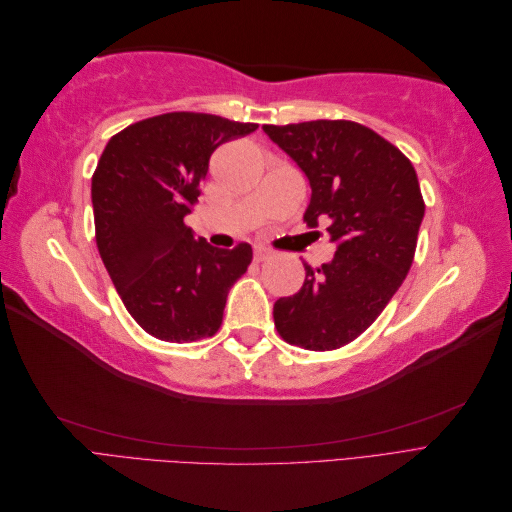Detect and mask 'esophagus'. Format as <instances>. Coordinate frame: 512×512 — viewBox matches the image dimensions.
<instances>
[{"instance_id":"34e87169","label":"esophagus","mask_w":512,"mask_h":512,"mask_svg":"<svg viewBox=\"0 0 512 512\" xmlns=\"http://www.w3.org/2000/svg\"><path fill=\"white\" fill-rule=\"evenodd\" d=\"M254 258H256V262L269 260V258H273V252L267 250V247H256V250H254Z\"/></svg>"}]
</instances>
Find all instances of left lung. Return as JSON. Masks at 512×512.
<instances>
[{"instance_id": "left-lung-1", "label": "left lung", "mask_w": 512, "mask_h": 512, "mask_svg": "<svg viewBox=\"0 0 512 512\" xmlns=\"http://www.w3.org/2000/svg\"><path fill=\"white\" fill-rule=\"evenodd\" d=\"M297 162L312 198L303 222H327L331 262H305L303 288L273 305L275 329L305 350H335L371 327L412 267L425 203L412 162L356 121L262 126Z\"/></svg>"}]
</instances>
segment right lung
<instances>
[{
  "label": "right lung",
  "instance_id": "1",
  "mask_svg": "<svg viewBox=\"0 0 512 512\" xmlns=\"http://www.w3.org/2000/svg\"><path fill=\"white\" fill-rule=\"evenodd\" d=\"M207 113H166L132 123L106 143L91 177L96 243L130 316L162 342L218 333L228 290L252 247L220 250L183 224L200 196L211 153L254 132Z\"/></svg>",
  "mask_w": 512,
  "mask_h": 512
}]
</instances>
